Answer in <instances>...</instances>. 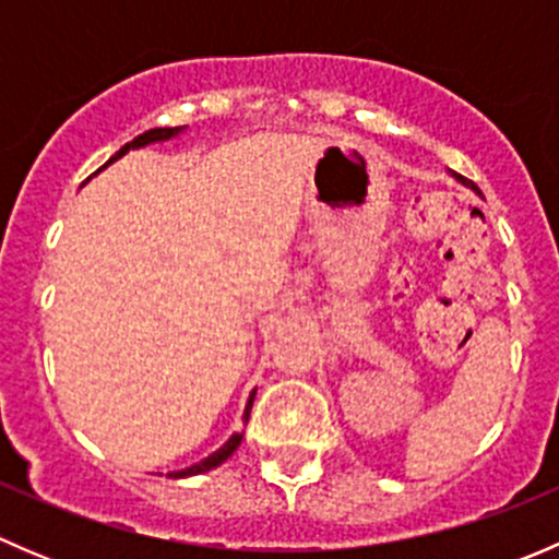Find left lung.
Instances as JSON below:
<instances>
[{"mask_svg": "<svg viewBox=\"0 0 559 559\" xmlns=\"http://www.w3.org/2000/svg\"><path fill=\"white\" fill-rule=\"evenodd\" d=\"M449 173H452V178H454V180H460V183H462V186H467V189H473V191H476V194H481V191H478V186H476V183H473V180L462 178V175H460V173H454V170H449Z\"/></svg>", "mask_w": 559, "mask_h": 559, "instance_id": "1", "label": "left lung"}]
</instances>
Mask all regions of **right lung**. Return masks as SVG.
Segmentation results:
<instances>
[{
	"label": "right lung",
	"instance_id": "right-lung-1",
	"mask_svg": "<svg viewBox=\"0 0 559 559\" xmlns=\"http://www.w3.org/2000/svg\"><path fill=\"white\" fill-rule=\"evenodd\" d=\"M183 129H186V127H156V129H148V132L138 134V138L132 140V143H127V145H123V148L118 151V154L112 156L110 162H107V165H112V162H116V159H121L123 154H129V151H134V148H145V145L165 143V140H173V138H178V134L183 132ZM107 165H105V167H107ZM253 394H257V392H251V397H248V403H246V411H243V425H246V421H248V414H251ZM240 441H243V432H235V436H229V441L224 443V447H218L216 452H213V454H207L205 460L194 462V465L183 467V471H173V473H167V476H170V478H186V476H200V473H207V471H213V467H218V465H222V462H227L229 456L235 454V449L240 447Z\"/></svg>",
	"mask_w": 559,
	"mask_h": 559
}]
</instances>
